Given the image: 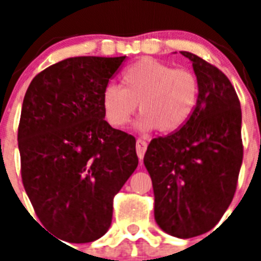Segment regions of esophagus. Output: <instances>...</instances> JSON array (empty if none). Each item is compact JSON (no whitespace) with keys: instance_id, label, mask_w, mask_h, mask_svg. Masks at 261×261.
I'll use <instances>...</instances> for the list:
<instances>
[{"instance_id":"obj_1","label":"esophagus","mask_w":261,"mask_h":261,"mask_svg":"<svg viewBox=\"0 0 261 261\" xmlns=\"http://www.w3.org/2000/svg\"><path fill=\"white\" fill-rule=\"evenodd\" d=\"M146 147H147L146 141H144L142 138H138L137 141H136V150H137V155H138V158H140V161H142V158H144V154H145V151H146Z\"/></svg>"}]
</instances>
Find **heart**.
<instances>
[{
  "label": "heart",
  "instance_id": "b5f03b06",
  "mask_svg": "<svg viewBox=\"0 0 261 261\" xmlns=\"http://www.w3.org/2000/svg\"><path fill=\"white\" fill-rule=\"evenodd\" d=\"M197 100L199 82L190 70L145 57L124 69L121 86L108 84L103 89L100 103L114 128L123 129L130 123L138 103L142 115L136 126L142 132L158 128L170 135L188 123Z\"/></svg>",
  "mask_w": 261,
  "mask_h": 261
}]
</instances>
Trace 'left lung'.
Instances as JSON below:
<instances>
[{
    "instance_id": "left-lung-1",
    "label": "left lung",
    "mask_w": 261,
    "mask_h": 261,
    "mask_svg": "<svg viewBox=\"0 0 261 261\" xmlns=\"http://www.w3.org/2000/svg\"><path fill=\"white\" fill-rule=\"evenodd\" d=\"M199 100L188 123L153 138L144 156L154 217L165 232L187 239L220 222L234 197L243 159L241 103L229 78L191 52Z\"/></svg>"
}]
</instances>
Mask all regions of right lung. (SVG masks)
Listing matches in <instances>:
<instances>
[{
    "instance_id": "add662e5",
    "label": "right lung",
    "mask_w": 261,
    "mask_h": 261,
    "mask_svg": "<svg viewBox=\"0 0 261 261\" xmlns=\"http://www.w3.org/2000/svg\"><path fill=\"white\" fill-rule=\"evenodd\" d=\"M125 56L69 57L31 81L18 147L41 223L73 243L107 232L112 201L138 165L136 138L105 120L102 93Z\"/></svg>"
}]
</instances>
